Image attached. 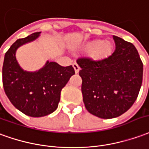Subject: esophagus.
<instances>
[{"instance_id": "1", "label": "esophagus", "mask_w": 149, "mask_h": 149, "mask_svg": "<svg viewBox=\"0 0 149 149\" xmlns=\"http://www.w3.org/2000/svg\"><path fill=\"white\" fill-rule=\"evenodd\" d=\"M73 67H74V71H75V73H76V74H78L80 70V67L79 66V65H78L77 63H74V64H73Z\"/></svg>"}]
</instances>
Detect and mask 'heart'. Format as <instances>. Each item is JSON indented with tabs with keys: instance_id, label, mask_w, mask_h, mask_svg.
I'll list each match as a JSON object with an SVG mask.
<instances>
[{
	"instance_id": "1",
	"label": "heart",
	"mask_w": 149,
	"mask_h": 149,
	"mask_svg": "<svg viewBox=\"0 0 149 149\" xmlns=\"http://www.w3.org/2000/svg\"><path fill=\"white\" fill-rule=\"evenodd\" d=\"M86 48L90 50H93L91 56L94 60L102 61L107 58L111 54L113 45L109 41L97 39L87 43Z\"/></svg>"
}]
</instances>
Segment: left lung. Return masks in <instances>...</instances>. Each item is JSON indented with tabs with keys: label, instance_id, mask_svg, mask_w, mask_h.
Masks as SVG:
<instances>
[{
	"label": "left lung",
	"instance_id": "1",
	"mask_svg": "<svg viewBox=\"0 0 149 149\" xmlns=\"http://www.w3.org/2000/svg\"><path fill=\"white\" fill-rule=\"evenodd\" d=\"M116 49L107 58L77 60L83 103L90 113L112 119L126 112L136 100L143 79V63L133 44L113 36Z\"/></svg>",
	"mask_w": 149,
	"mask_h": 149
}]
</instances>
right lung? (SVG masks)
<instances>
[{"mask_svg":"<svg viewBox=\"0 0 149 149\" xmlns=\"http://www.w3.org/2000/svg\"><path fill=\"white\" fill-rule=\"evenodd\" d=\"M41 32L17 39L5 53L2 67L3 86L7 97L17 109L31 117L49 115L57 109L61 91L74 74L72 66H62L47 61L38 70L26 71L16 58L17 49L33 42Z\"/></svg>","mask_w":149,"mask_h":149,"instance_id":"add662e5","label":"right lung"}]
</instances>
